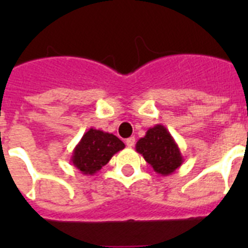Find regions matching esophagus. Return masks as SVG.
<instances>
[{
    "label": "esophagus",
    "instance_id": "esophagus-1",
    "mask_svg": "<svg viewBox=\"0 0 248 248\" xmlns=\"http://www.w3.org/2000/svg\"><path fill=\"white\" fill-rule=\"evenodd\" d=\"M125 144H126V146H128V148H133V146H134V144H135V138L131 137V138H129V139H126Z\"/></svg>",
    "mask_w": 248,
    "mask_h": 248
}]
</instances>
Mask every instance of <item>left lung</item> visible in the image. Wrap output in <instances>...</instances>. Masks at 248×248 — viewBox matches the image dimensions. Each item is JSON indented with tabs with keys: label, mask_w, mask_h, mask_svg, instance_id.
Instances as JSON below:
<instances>
[{
	"label": "left lung",
	"mask_w": 248,
	"mask_h": 248,
	"mask_svg": "<svg viewBox=\"0 0 248 248\" xmlns=\"http://www.w3.org/2000/svg\"><path fill=\"white\" fill-rule=\"evenodd\" d=\"M135 149L150 164L154 171L163 176L175 172L184 163L179 145L168 129L161 124L149 128L145 137L137 141Z\"/></svg>",
	"instance_id": "obj_1"
}]
</instances>
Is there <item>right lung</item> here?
<instances>
[{
  "label": "right lung",
  "instance_id": "obj_1",
  "mask_svg": "<svg viewBox=\"0 0 248 248\" xmlns=\"http://www.w3.org/2000/svg\"><path fill=\"white\" fill-rule=\"evenodd\" d=\"M124 148V143L115 135L91 128L74 148L71 163L82 174L94 175L109 163L114 154Z\"/></svg>",
  "mask_w": 248,
  "mask_h": 248
}]
</instances>
